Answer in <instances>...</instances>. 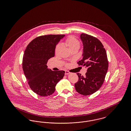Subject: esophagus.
Wrapping results in <instances>:
<instances>
[{"label": "esophagus", "mask_w": 131, "mask_h": 131, "mask_svg": "<svg viewBox=\"0 0 131 131\" xmlns=\"http://www.w3.org/2000/svg\"><path fill=\"white\" fill-rule=\"evenodd\" d=\"M70 74V72L68 71H65V75H69Z\"/></svg>", "instance_id": "obj_1"}]
</instances>
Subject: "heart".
Returning <instances> with one entry per match:
<instances>
[{
  "mask_svg": "<svg viewBox=\"0 0 131 131\" xmlns=\"http://www.w3.org/2000/svg\"><path fill=\"white\" fill-rule=\"evenodd\" d=\"M65 45L68 48L69 50H71L75 47H80V44L79 41L77 39H75V37L73 36H70L66 40ZM60 49V45L59 44L56 46V48L55 51L56 53H57L58 52Z\"/></svg>",
  "mask_w": 131,
  "mask_h": 131,
  "instance_id": "1",
  "label": "heart"
}]
</instances>
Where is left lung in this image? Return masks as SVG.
<instances>
[{
    "label": "left lung",
    "instance_id": "8db88e82",
    "mask_svg": "<svg viewBox=\"0 0 131 131\" xmlns=\"http://www.w3.org/2000/svg\"><path fill=\"white\" fill-rule=\"evenodd\" d=\"M83 44L82 59L78 64L87 68L85 76L77 73L79 81L75 89L79 93L87 96L98 91L105 81L108 63L106 50L97 38L85 33L80 36Z\"/></svg>",
    "mask_w": 131,
    "mask_h": 131
}]
</instances>
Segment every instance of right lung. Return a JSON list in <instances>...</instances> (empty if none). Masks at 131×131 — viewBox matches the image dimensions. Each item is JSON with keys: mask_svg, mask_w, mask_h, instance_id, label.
Returning a JSON list of instances; mask_svg holds the SVG:
<instances>
[{"mask_svg": "<svg viewBox=\"0 0 131 131\" xmlns=\"http://www.w3.org/2000/svg\"><path fill=\"white\" fill-rule=\"evenodd\" d=\"M65 35H48L33 39L25 50L23 69L31 90L45 97L54 92L56 84L63 78L65 71H53L47 63L54 56L56 46Z\"/></svg>", "mask_w": 131, "mask_h": 131, "instance_id": "1", "label": "right lung"}]
</instances>
